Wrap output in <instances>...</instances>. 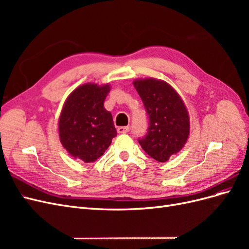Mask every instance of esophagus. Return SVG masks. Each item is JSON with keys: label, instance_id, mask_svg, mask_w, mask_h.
Wrapping results in <instances>:
<instances>
[{"label": "esophagus", "instance_id": "34e87169", "mask_svg": "<svg viewBox=\"0 0 249 249\" xmlns=\"http://www.w3.org/2000/svg\"><path fill=\"white\" fill-rule=\"evenodd\" d=\"M117 132L119 134H126L130 132V127L129 126H119L117 129Z\"/></svg>", "mask_w": 249, "mask_h": 249}]
</instances>
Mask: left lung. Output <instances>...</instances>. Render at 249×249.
I'll use <instances>...</instances> for the list:
<instances>
[{
	"label": "left lung",
	"mask_w": 249,
	"mask_h": 249,
	"mask_svg": "<svg viewBox=\"0 0 249 249\" xmlns=\"http://www.w3.org/2000/svg\"><path fill=\"white\" fill-rule=\"evenodd\" d=\"M134 86L144 105L148 127L138 142L158 162H166L178 153L189 136V115L177 91L164 81L145 79Z\"/></svg>",
	"instance_id": "8db88e82"
}]
</instances>
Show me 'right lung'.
<instances>
[{
    "label": "right lung",
    "instance_id": "right-lung-1",
    "mask_svg": "<svg viewBox=\"0 0 249 249\" xmlns=\"http://www.w3.org/2000/svg\"><path fill=\"white\" fill-rule=\"evenodd\" d=\"M109 91V85H82L67 97L60 115V141L85 163L103 156L117 135L111 113L104 108Z\"/></svg>",
    "mask_w": 249,
    "mask_h": 249
}]
</instances>
